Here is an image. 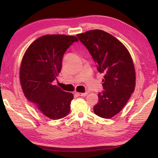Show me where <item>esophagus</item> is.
<instances>
[{
  "label": "esophagus",
  "mask_w": 158,
  "mask_h": 158,
  "mask_svg": "<svg viewBox=\"0 0 158 158\" xmlns=\"http://www.w3.org/2000/svg\"><path fill=\"white\" fill-rule=\"evenodd\" d=\"M79 96H85V95H88V92H85V93H76Z\"/></svg>",
  "instance_id": "34e87169"
}]
</instances>
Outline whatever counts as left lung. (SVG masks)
<instances>
[{
  "mask_svg": "<svg viewBox=\"0 0 158 158\" xmlns=\"http://www.w3.org/2000/svg\"><path fill=\"white\" fill-rule=\"evenodd\" d=\"M76 36L96 63L98 72L105 74L104 91L98 94L94 111L100 117L111 118L121 111L135 90L136 73L132 57L120 41L103 30H90Z\"/></svg>",
  "mask_w": 158,
  "mask_h": 158,
  "instance_id": "8db88e82",
  "label": "left lung"
}]
</instances>
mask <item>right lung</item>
Returning <instances> with one entry per match:
<instances>
[{"label":"right lung","instance_id":"right-lung-1","mask_svg":"<svg viewBox=\"0 0 158 158\" xmlns=\"http://www.w3.org/2000/svg\"><path fill=\"white\" fill-rule=\"evenodd\" d=\"M75 36L46 35L33 41L23 56L20 80L26 98L51 119L62 118L69 113L73 94L52 84L62 68L65 51Z\"/></svg>","mask_w":158,"mask_h":158}]
</instances>
